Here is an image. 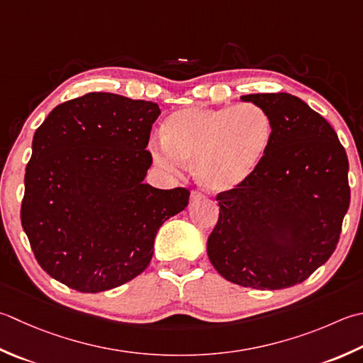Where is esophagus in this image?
Returning <instances> with one entry per match:
<instances>
[{"instance_id": "1", "label": "esophagus", "mask_w": 363, "mask_h": 363, "mask_svg": "<svg viewBox=\"0 0 363 363\" xmlns=\"http://www.w3.org/2000/svg\"><path fill=\"white\" fill-rule=\"evenodd\" d=\"M203 198H204V195L201 194V191H198V190H194V191H191V194H190V201H191V203L200 201V200H203Z\"/></svg>"}]
</instances>
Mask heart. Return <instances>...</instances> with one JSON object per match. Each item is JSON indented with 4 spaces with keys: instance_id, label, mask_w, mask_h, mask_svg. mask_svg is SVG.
<instances>
[{
    "instance_id": "b5f03b06",
    "label": "heart",
    "mask_w": 363,
    "mask_h": 363,
    "mask_svg": "<svg viewBox=\"0 0 363 363\" xmlns=\"http://www.w3.org/2000/svg\"><path fill=\"white\" fill-rule=\"evenodd\" d=\"M162 137L151 146L159 167L176 173L181 162L190 163L206 190L225 194L242 186L259 168L272 143L274 123L255 104L190 106L165 119Z\"/></svg>"
}]
</instances>
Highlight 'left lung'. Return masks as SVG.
<instances>
[{"instance_id": "obj_1", "label": "left lung", "mask_w": 363, "mask_h": 363, "mask_svg": "<svg viewBox=\"0 0 363 363\" xmlns=\"http://www.w3.org/2000/svg\"><path fill=\"white\" fill-rule=\"evenodd\" d=\"M240 101L271 115L274 138L250 179L217 195L208 257L236 285L289 288L337 248L351 200L350 163L332 125L299 97L274 92Z\"/></svg>"}]
</instances>
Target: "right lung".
<instances>
[{
    "mask_svg": "<svg viewBox=\"0 0 363 363\" xmlns=\"http://www.w3.org/2000/svg\"><path fill=\"white\" fill-rule=\"evenodd\" d=\"M157 104L89 92L52 110L33 138L21 226L44 271L80 293L124 285L147 267L165 220L190 191L145 184Z\"/></svg>",
    "mask_w": 363,
    "mask_h": 363,
    "instance_id": "obj_1",
    "label": "right lung"
}]
</instances>
